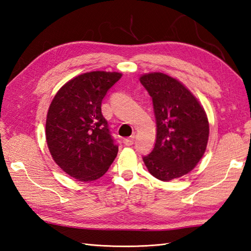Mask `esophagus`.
Masks as SVG:
<instances>
[{
  "instance_id": "obj_1",
  "label": "esophagus",
  "mask_w": 251,
  "mask_h": 251,
  "mask_svg": "<svg viewBox=\"0 0 251 251\" xmlns=\"http://www.w3.org/2000/svg\"><path fill=\"white\" fill-rule=\"evenodd\" d=\"M123 142H124L125 146H131V145H134L135 137L131 136V137H128V138H125V139L123 140Z\"/></svg>"
}]
</instances>
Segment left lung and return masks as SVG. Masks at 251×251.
<instances>
[{"mask_svg":"<svg viewBox=\"0 0 251 251\" xmlns=\"http://www.w3.org/2000/svg\"><path fill=\"white\" fill-rule=\"evenodd\" d=\"M139 81L152 97L157 125L155 146L143 162L161 181L182 177L195 168L206 151V112L190 89L168 74L145 73Z\"/></svg>","mask_w":251,"mask_h":251,"instance_id":"left-lung-1","label":"left lung"}]
</instances>
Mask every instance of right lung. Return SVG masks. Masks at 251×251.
Returning <instances> with one entry per match:
<instances>
[{
  "label": "right lung",
  "instance_id": "right-lung-1",
  "mask_svg": "<svg viewBox=\"0 0 251 251\" xmlns=\"http://www.w3.org/2000/svg\"><path fill=\"white\" fill-rule=\"evenodd\" d=\"M120 72L92 71L71 78L51 100L45 137L55 163L77 181H94L108 172L119 147L101 113V101Z\"/></svg>",
  "mask_w": 251,
  "mask_h": 251
}]
</instances>
